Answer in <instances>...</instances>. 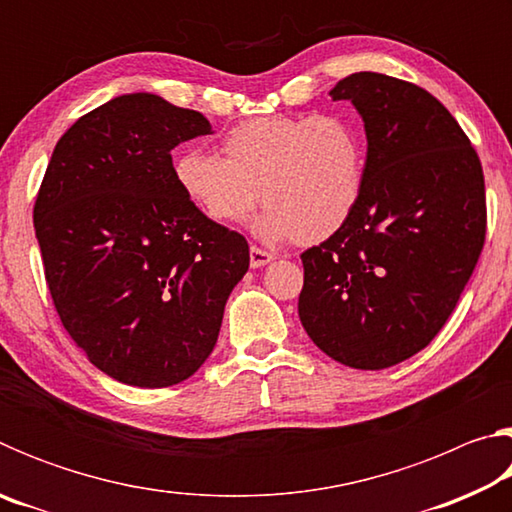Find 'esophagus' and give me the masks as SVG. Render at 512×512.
<instances>
[{
	"instance_id": "1",
	"label": "esophagus",
	"mask_w": 512,
	"mask_h": 512,
	"mask_svg": "<svg viewBox=\"0 0 512 512\" xmlns=\"http://www.w3.org/2000/svg\"><path fill=\"white\" fill-rule=\"evenodd\" d=\"M268 262H273V255L268 253V250H262V248H257V246L250 248V266H253V268H262V266H266Z\"/></svg>"
}]
</instances>
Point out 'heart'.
<instances>
[{"label":"heart","mask_w":512,"mask_h":512,"mask_svg":"<svg viewBox=\"0 0 512 512\" xmlns=\"http://www.w3.org/2000/svg\"><path fill=\"white\" fill-rule=\"evenodd\" d=\"M221 151L223 158L187 149L173 162L180 192L214 223H241L262 198L268 207L253 225L257 235L307 246L339 232L357 210L366 144L339 112L241 121Z\"/></svg>","instance_id":"b5f03b06"}]
</instances>
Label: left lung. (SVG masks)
<instances>
[{
  "label": "left lung",
  "mask_w": 512,
  "mask_h": 512,
  "mask_svg": "<svg viewBox=\"0 0 512 512\" xmlns=\"http://www.w3.org/2000/svg\"><path fill=\"white\" fill-rule=\"evenodd\" d=\"M352 101L368 140L357 210L300 255V323L327 357L359 370L395 366L433 341L485 241L481 160L427 90L377 72L329 90Z\"/></svg>",
  "instance_id": "left-lung-1"
}]
</instances>
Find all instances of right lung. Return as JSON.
I'll return each instance as SVG.
<instances>
[{"mask_svg": "<svg viewBox=\"0 0 512 512\" xmlns=\"http://www.w3.org/2000/svg\"><path fill=\"white\" fill-rule=\"evenodd\" d=\"M201 112L121 94L60 137L33 207L47 287L72 341L108 377L164 388L214 350L248 241L187 201L171 151Z\"/></svg>", "mask_w": 512, "mask_h": 512, "instance_id": "right-lung-1", "label": "right lung"}]
</instances>
